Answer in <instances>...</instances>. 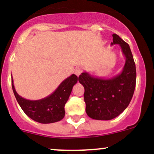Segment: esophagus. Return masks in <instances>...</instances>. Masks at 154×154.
I'll return each mask as SVG.
<instances>
[{"label": "esophagus", "instance_id": "34e87169", "mask_svg": "<svg viewBox=\"0 0 154 154\" xmlns=\"http://www.w3.org/2000/svg\"><path fill=\"white\" fill-rule=\"evenodd\" d=\"M82 72H83V69H82L81 68H77L74 70V74L77 76H80Z\"/></svg>", "mask_w": 154, "mask_h": 154}]
</instances>
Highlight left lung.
<instances>
[{
    "label": "left lung",
    "instance_id": "1",
    "mask_svg": "<svg viewBox=\"0 0 154 154\" xmlns=\"http://www.w3.org/2000/svg\"><path fill=\"white\" fill-rule=\"evenodd\" d=\"M112 39L111 45H119L126 59L122 72L111 78L94 77L86 71L79 77L85 89L86 112L88 117L95 120H111L123 112L136 87V65L130 46L116 33Z\"/></svg>",
    "mask_w": 154,
    "mask_h": 154
}]
</instances>
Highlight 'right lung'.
Here are the masks:
<instances>
[{
    "label": "right lung",
    "mask_w": 154,
    "mask_h": 154,
    "mask_svg": "<svg viewBox=\"0 0 154 154\" xmlns=\"http://www.w3.org/2000/svg\"><path fill=\"white\" fill-rule=\"evenodd\" d=\"M77 80V76L71 74L60 83L52 94L36 100H27L20 96L15 91L12 77V87L18 104L28 117L38 123L51 124L60 122L64 118L65 105Z\"/></svg>",
    "instance_id": "obj_1"
}]
</instances>
